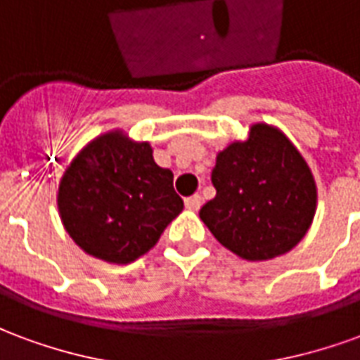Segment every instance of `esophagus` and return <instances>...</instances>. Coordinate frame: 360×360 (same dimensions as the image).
Returning <instances> with one entry per match:
<instances>
[{
    "label": "esophagus",
    "mask_w": 360,
    "mask_h": 360,
    "mask_svg": "<svg viewBox=\"0 0 360 360\" xmlns=\"http://www.w3.org/2000/svg\"><path fill=\"white\" fill-rule=\"evenodd\" d=\"M185 206H187L188 210H198V208L202 206V196L200 195L188 196L187 200H185Z\"/></svg>",
    "instance_id": "1"
}]
</instances>
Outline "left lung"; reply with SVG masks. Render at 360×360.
<instances>
[{
  "label": "left lung",
  "mask_w": 360,
  "mask_h": 360,
  "mask_svg": "<svg viewBox=\"0 0 360 360\" xmlns=\"http://www.w3.org/2000/svg\"><path fill=\"white\" fill-rule=\"evenodd\" d=\"M216 196L200 219L224 247L245 260L285 255L309 231L316 185L309 165L285 134L264 123L249 141L233 142L212 169Z\"/></svg>",
  "instance_id": "8db88e82"
}]
</instances>
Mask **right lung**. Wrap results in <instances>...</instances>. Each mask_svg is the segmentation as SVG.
<instances>
[{
  "label": "right lung",
  "instance_id": "obj_1",
  "mask_svg": "<svg viewBox=\"0 0 360 360\" xmlns=\"http://www.w3.org/2000/svg\"><path fill=\"white\" fill-rule=\"evenodd\" d=\"M59 214L84 252L127 264L148 252L183 210L173 173L154 162L148 142L98 136L61 179Z\"/></svg>",
  "mask_w": 360,
  "mask_h": 360
}]
</instances>
